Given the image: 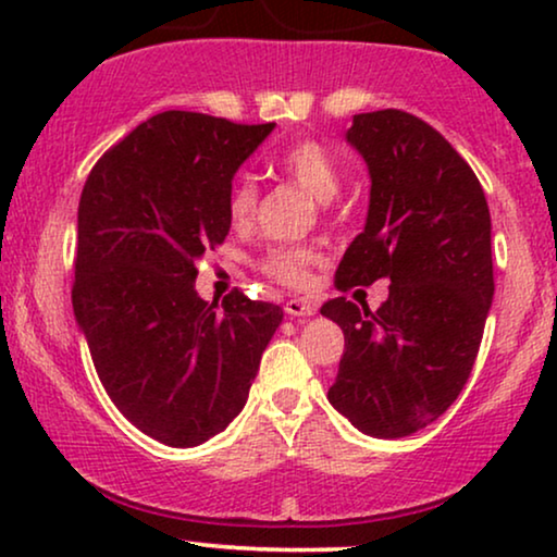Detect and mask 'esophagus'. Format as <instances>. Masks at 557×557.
I'll use <instances>...</instances> for the list:
<instances>
[{"mask_svg":"<svg viewBox=\"0 0 557 557\" xmlns=\"http://www.w3.org/2000/svg\"><path fill=\"white\" fill-rule=\"evenodd\" d=\"M284 309H286L288 317H311V314H317V301H311V299H288Z\"/></svg>","mask_w":557,"mask_h":557,"instance_id":"34e87169","label":"esophagus"}]
</instances>
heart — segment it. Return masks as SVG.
I'll use <instances>...</instances> for the list:
<instances>
[{
    "mask_svg": "<svg viewBox=\"0 0 557 557\" xmlns=\"http://www.w3.org/2000/svg\"><path fill=\"white\" fill-rule=\"evenodd\" d=\"M273 166L299 185L309 197L319 202H330L342 187L339 166L322 144L304 139L281 151ZM258 208V185L253 177L243 174L227 195V220L233 227H248L253 223ZM319 256L309 246H273L263 253L261 269L265 276L276 278L278 284L301 288L309 284V269L319 263Z\"/></svg>",
    "mask_w": 557,
    "mask_h": 557,
    "instance_id": "obj_1",
    "label": "heart"
}]
</instances>
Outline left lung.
Returning <instances> with one entry per match:
<instances>
[{
  "mask_svg": "<svg viewBox=\"0 0 557 557\" xmlns=\"http://www.w3.org/2000/svg\"><path fill=\"white\" fill-rule=\"evenodd\" d=\"M347 141L370 170L364 231L334 273L339 292L391 278L370 311L347 296L322 314L345 332L326 398L355 429L410 436L459 398L494 296L492 220L463 157L413 113H357Z\"/></svg>",
  "mask_w": 557,
  "mask_h": 557,
  "instance_id": "obj_1",
  "label": "left lung"
}]
</instances>
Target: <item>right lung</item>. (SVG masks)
Masks as SVG:
<instances>
[{
    "instance_id": "obj_1",
    "label": "right lung",
    "mask_w": 557,
    "mask_h": 557,
    "mask_svg": "<svg viewBox=\"0 0 557 557\" xmlns=\"http://www.w3.org/2000/svg\"><path fill=\"white\" fill-rule=\"evenodd\" d=\"M276 124L157 113L106 151L78 205L73 311L121 413L166 446H197L240 413L284 311L195 292L231 231L233 174Z\"/></svg>"
}]
</instances>
